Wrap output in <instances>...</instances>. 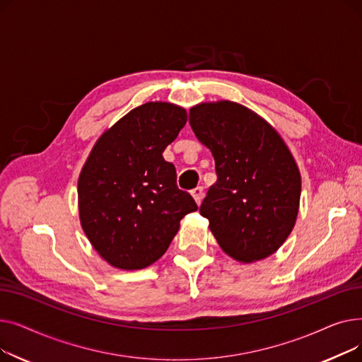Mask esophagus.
I'll list each match as a JSON object with an SVG mask.
<instances>
[{
  "label": "esophagus",
  "mask_w": 362,
  "mask_h": 362,
  "mask_svg": "<svg viewBox=\"0 0 362 362\" xmlns=\"http://www.w3.org/2000/svg\"><path fill=\"white\" fill-rule=\"evenodd\" d=\"M191 195L194 197L195 202L199 205L201 201H202V195H204V187L202 186H197L195 189H192V191H191Z\"/></svg>",
  "instance_id": "esophagus-1"
}]
</instances>
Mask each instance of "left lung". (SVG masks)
Here are the masks:
<instances>
[{
  "mask_svg": "<svg viewBox=\"0 0 362 362\" xmlns=\"http://www.w3.org/2000/svg\"><path fill=\"white\" fill-rule=\"evenodd\" d=\"M189 124L210 148L217 182L199 213L223 251L240 262L274 254L291 235L299 210V168L276 129L233 101L202 103Z\"/></svg>",
  "mask_w": 362,
  "mask_h": 362,
  "instance_id": "left-lung-1",
  "label": "left lung"
}]
</instances>
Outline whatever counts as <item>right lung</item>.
<instances>
[{
    "mask_svg": "<svg viewBox=\"0 0 362 362\" xmlns=\"http://www.w3.org/2000/svg\"><path fill=\"white\" fill-rule=\"evenodd\" d=\"M186 110L146 103L105 130L78 182L79 217L92 246L110 265L141 270L154 264L176 236L180 220L198 210L176 185L163 152L186 124Z\"/></svg>",
    "mask_w": 362,
    "mask_h": 362,
    "instance_id": "obj_1",
    "label": "right lung"
}]
</instances>
